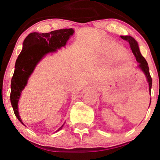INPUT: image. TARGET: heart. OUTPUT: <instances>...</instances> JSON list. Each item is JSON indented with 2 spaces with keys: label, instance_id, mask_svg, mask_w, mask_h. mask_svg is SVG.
<instances>
[{
  "label": "heart",
  "instance_id": "1",
  "mask_svg": "<svg viewBox=\"0 0 160 160\" xmlns=\"http://www.w3.org/2000/svg\"><path fill=\"white\" fill-rule=\"evenodd\" d=\"M126 50L121 47L120 44L116 43V42H111L108 44L107 48H106L105 52H104L103 56L105 60L109 61H116L118 60L123 57V61H128V57L125 55Z\"/></svg>",
  "mask_w": 160,
  "mask_h": 160
}]
</instances>
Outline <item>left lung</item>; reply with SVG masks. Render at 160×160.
Returning <instances> with one entry per match:
<instances>
[{
	"label": "left lung",
	"instance_id": "left-lung-1",
	"mask_svg": "<svg viewBox=\"0 0 160 160\" xmlns=\"http://www.w3.org/2000/svg\"><path fill=\"white\" fill-rule=\"evenodd\" d=\"M121 38L123 40H126L127 42H129V45H130L131 50L132 51L133 54L135 55L136 60H137L138 62L139 63L138 67L144 72L145 75L146 77L147 81H148V85H149V91L151 93V88H152V79L149 73V68H148V63H147L146 59L144 58V57L142 56L141 53H140L138 42H136V40L134 39V38L130 37V36H121Z\"/></svg>",
	"mask_w": 160,
	"mask_h": 160
}]
</instances>
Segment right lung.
Listing matches in <instances>:
<instances>
[{
	"instance_id": "add662e5",
	"label": "right lung",
	"mask_w": 160,
	"mask_h": 160,
	"mask_svg": "<svg viewBox=\"0 0 160 160\" xmlns=\"http://www.w3.org/2000/svg\"><path fill=\"white\" fill-rule=\"evenodd\" d=\"M74 30L60 29L50 33H31L23 42L22 50L15 63V69L11 82L10 100L14 114L21 123L18 104L20 93L26 86L28 80L39 61L49 52L64 47ZM64 124V123H63ZM63 124L58 129H62Z\"/></svg>"
}]
</instances>
